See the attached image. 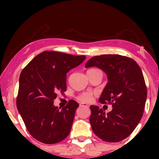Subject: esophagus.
Segmentation results:
<instances>
[{
	"label": "esophagus",
	"mask_w": 159,
	"mask_h": 159,
	"mask_svg": "<svg viewBox=\"0 0 159 159\" xmlns=\"http://www.w3.org/2000/svg\"><path fill=\"white\" fill-rule=\"evenodd\" d=\"M80 107H86V108H89V105L88 104H86V103H81L80 104Z\"/></svg>",
	"instance_id": "obj_1"
}]
</instances>
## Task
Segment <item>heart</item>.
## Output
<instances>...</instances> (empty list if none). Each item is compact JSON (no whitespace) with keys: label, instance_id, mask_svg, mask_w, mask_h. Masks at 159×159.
Segmentation results:
<instances>
[{"label":"heart","instance_id":"obj_1","mask_svg":"<svg viewBox=\"0 0 159 159\" xmlns=\"http://www.w3.org/2000/svg\"><path fill=\"white\" fill-rule=\"evenodd\" d=\"M88 71H101L98 69H90ZM78 101L82 103H89L93 99V94L91 92H84L80 93L77 97Z\"/></svg>","mask_w":159,"mask_h":159}]
</instances>
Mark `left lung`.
Instances as JSON below:
<instances>
[{
  "mask_svg": "<svg viewBox=\"0 0 159 159\" xmlns=\"http://www.w3.org/2000/svg\"><path fill=\"white\" fill-rule=\"evenodd\" d=\"M91 66L107 75L99 102L113 107L106 114L98 106H90L92 129L101 140L119 142L131 134L143 116L147 88L142 70L132 58L116 54L94 56L85 64V68Z\"/></svg>",
  "mask_w": 159,
  "mask_h": 159,
  "instance_id": "left-lung-1",
  "label": "left lung"
}]
</instances>
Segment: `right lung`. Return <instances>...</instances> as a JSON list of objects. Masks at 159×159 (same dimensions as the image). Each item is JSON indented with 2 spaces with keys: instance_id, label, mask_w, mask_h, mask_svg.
<instances>
[{
  "instance_id": "right-lung-1",
  "label": "right lung",
  "mask_w": 159,
  "mask_h": 159,
  "mask_svg": "<svg viewBox=\"0 0 159 159\" xmlns=\"http://www.w3.org/2000/svg\"><path fill=\"white\" fill-rule=\"evenodd\" d=\"M85 56L43 51L21 71L16 106L28 132L37 140L55 144L71 131L79 104L74 100L62 109L53 106L58 93L66 90V73L79 66Z\"/></svg>"
}]
</instances>
